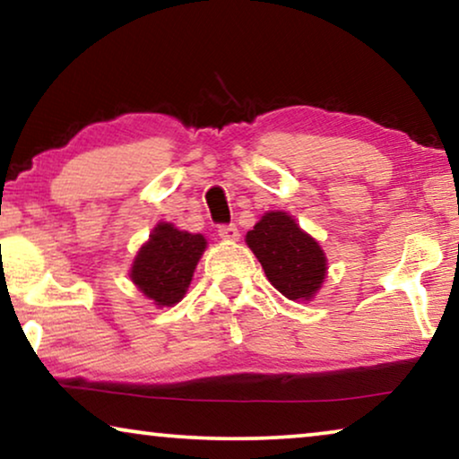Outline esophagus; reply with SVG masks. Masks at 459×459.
<instances>
[{
  "instance_id": "1",
  "label": "esophagus",
  "mask_w": 459,
  "mask_h": 459,
  "mask_svg": "<svg viewBox=\"0 0 459 459\" xmlns=\"http://www.w3.org/2000/svg\"><path fill=\"white\" fill-rule=\"evenodd\" d=\"M219 238L228 242H238L240 240V230H238L236 225H221V228H219Z\"/></svg>"
}]
</instances>
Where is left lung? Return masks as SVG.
Instances as JSON below:
<instances>
[{"mask_svg":"<svg viewBox=\"0 0 459 459\" xmlns=\"http://www.w3.org/2000/svg\"><path fill=\"white\" fill-rule=\"evenodd\" d=\"M247 244L286 299L311 300L325 281L328 259L322 247L284 211H267L247 234Z\"/></svg>","mask_w":459,"mask_h":459,"instance_id":"1","label":"left lung"}]
</instances>
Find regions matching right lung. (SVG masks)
I'll return each instance as SVG.
<instances>
[{
    "instance_id": "obj_1",
    "label": "right lung",
    "mask_w": 459,
    "mask_h": 459,
    "mask_svg": "<svg viewBox=\"0 0 459 459\" xmlns=\"http://www.w3.org/2000/svg\"><path fill=\"white\" fill-rule=\"evenodd\" d=\"M204 248L203 234H190L160 221L137 250L129 278L156 307H173L186 297Z\"/></svg>"
}]
</instances>
